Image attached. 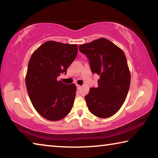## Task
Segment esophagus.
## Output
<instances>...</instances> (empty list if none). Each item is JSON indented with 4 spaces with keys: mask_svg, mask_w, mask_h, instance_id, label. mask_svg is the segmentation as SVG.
<instances>
[{
    "mask_svg": "<svg viewBox=\"0 0 158 158\" xmlns=\"http://www.w3.org/2000/svg\"><path fill=\"white\" fill-rule=\"evenodd\" d=\"M76 85H77V89H81V85L77 84Z\"/></svg>",
    "mask_w": 158,
    "mask_h": 158,
    "instance_id": "1",
    "label": "esophagus"
}]
</instances>
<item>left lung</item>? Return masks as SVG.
<instances>
[{
	"instance_id": "obj_1",
	"label": "left lung",
	"mask_w": 158,
	"mask_h": 158,
	"mask_svg": "<svg viewBox=\"0 0 158 158\" xmlns=\"http://www.w3.org/2000/svg\"><path fill=\"white\" fill-rule=\"evenodd\" d=\"M89 58L91 72L100 76L97 88H90L85 100L90 113L106 118L119 110L126 99L130 73L124 52L109 40L102 38L79 45Z\"/></svg>"
}]
</instances>
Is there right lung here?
I'll return each instance as SVG.
<instances>
[{"instance_id":"obj_1","label":"right lung","mask_w":158,"mask_h":158,"mask_svg":"<svg viewBox=\"0 0 158 158\" xmlns=\"http://www.w3.org/2000/svg\"><path fill=\"white\" fill-rule=\"evenodd\" d=\"M77 44L47 41L35 51L28 62L26 85L35 110L49 121L63 119L70 112L76 96L75 84L57 81L73 62Z\"/></svg>"}]
</instances>
